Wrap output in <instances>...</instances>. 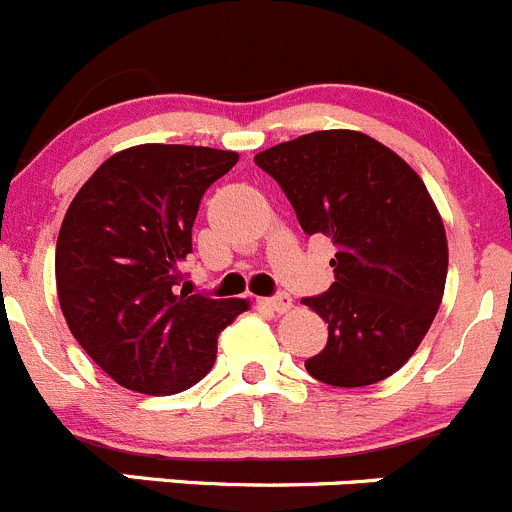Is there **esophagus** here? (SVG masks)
I'll use <instances>...</instances> for the list:
<instances>
[{
	"instance_id": "34e87169",
	"label": "esophagus",
	"mask_w": 512,
	"mask_h": 512,
	"mask_svg": "<svg viewBox=\"0 0 512 512\" xmlns=\"http://www.w3.org/2000/svg\"><path fill=\"white\" fill-rule=\"evenodd\" d=\"M263 306H268L271 311H276V313H286L288 308L293 306V303H291V296L281 291V293H276V296H271V298H263Z\"/></svg>"
}]
</instances>
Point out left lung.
Masks as SVG:
<instances>
[{"instance_id": "left-lung-1", "label": "left lung", "mask_w": 512, "mask_h": 512, "mask_svg": "<svg viewBox=\"0 0 512 512\" xmlns=\"http://www.w3.org/2000/svg\"><path fill=\"white\" fill-rule=\"evenodd\" d=\"M254 161L278 181L301 229L336 246V281L301 301L328 323L306 371L338 388L393 376L428 333L448 273L443 219L421 176L348 129L303 134Z\"/></svg>"}]
</instances>
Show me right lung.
<instances>
[{
    "instance_id": "obj_1",
    "label": "right lung",
    "mask_w": 512,
    "mask_h": 512,
    "mask_svg": "<svg viewBox=\"0 0 512 512\" xmlns=\"http://www.w3.org/2000/svg\"><path fill=\"white\" fill-rule=\"evenodd\" d=\"M234 151L141 144L109 156L79 189L57 239V291L69 331L119 386L171 396L199 383L241 298L176 291L206 189Z\"/></svg>"
}]
</instances>
